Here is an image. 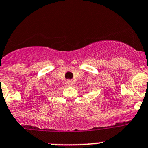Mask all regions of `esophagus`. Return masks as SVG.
Wrapping results in <instances>:
<instances>
[{"label": "esophagus", "instance_id": "esophagus-1", "mask_svg": "<svg viewBox=\"0 0 148 148\" xmlns=\"http://www.w3.org/2000/svg\"><path fill=\"white\" fill-rule=\"evenodd\" d=\"M66 85H67V86H72L73 85H74V82H73L72 80H67L66 81Z\"/></svg>", "mask_w": 148, "mask_h": 148}]
</instances>
